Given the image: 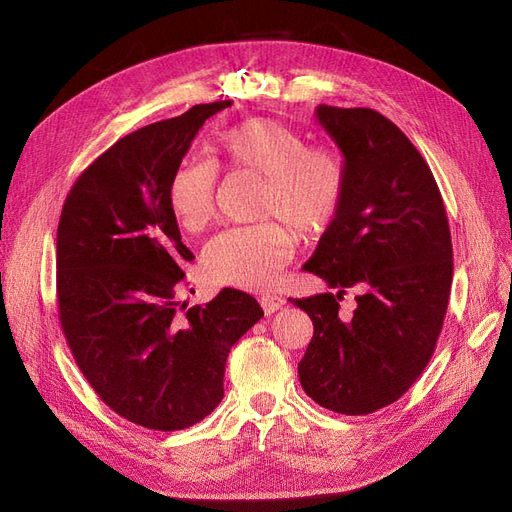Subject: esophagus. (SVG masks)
<instances>
[{
  "label": "esophagus",
  "instance_id": "esophagus-1",
  "mask_svg": "<svg viewBox=\"0 0 512 512\" xmlns=\"http://www.w3.org/2000/svg\"><path fill=\"white\" fill-rule=\"evenodd\" d=\"M258 301H260L262 309H265V314H267V316L275 314V312H277V309H282V305L286 303V299H282V297H277V294H262V297H260Z\"/></svg>",
  "mask_w": 512,
  "mask_h": 512
}]
</instances>
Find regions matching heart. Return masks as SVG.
<instances>
[{"label":"heart","mask_w":512,"mask_h":512,"mask_svg":"<svg viewBox=\"0 0 512 512\" xmlns=\"http://www.w3.org/2000/svg\"><path fill=\"white\" fill-rule=\"evenodd\" d=\"M209 160H183L168 179L166 200L177 224L203 230L215 211L218 168L262 177L258 198L265 220L215 235L203 252L209 280L222 286L262 290L288 265L297 235L314 237L331 228L348 194V162L329 145H307L301 132L269 117H252L218 134ZM287 223L284 225L281 220Z\"/></svg>","instance_id":"1"}]
</instances>
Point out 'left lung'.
I'll list each match as a JSON object with an SVG mask.
<instances>
[{"label":"left lung","instance_id":"8db88e82","mask_svg":"<svg viewBox=\"0 0 512 512\" xmlns=\"http://www.w3.org/2000/svg\"><path fill=\"white\" fill-rule=\"evenodd\" d=\"M316 117L348 162V194L303 265L337 292L292 301L314 322L299 380L322 408L369 414L404 395L436 350L453 282L451 230L427 162L391 119L327 104ZM348 287L360 294L355 314L342 317Z\"/></svg>","mask_w":512,"mask_h":512}]
</instances>
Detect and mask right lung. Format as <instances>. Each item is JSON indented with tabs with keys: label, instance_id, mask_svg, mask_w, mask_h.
<instances>
[{
	"label": "right lung",
	"instance_id": "1",
	"mask_svg": "<svg viewBox=\"0 0 512 512\" xmlns=\"http://www.w3.org/2000/svg\"><path fill=\"white\" fill-rule=\"evenodd\" d=\"M230 100L196 104L106 149L76 179L57 226L59 322L104 404L147 429L177 431L224 397L230 348L265 316L224 288L207 305L179 301L181 243L166 188L203 123Z\"/></svg>",
	"mask_w": 512,
	"mask_h": 512
}]
</instances>
